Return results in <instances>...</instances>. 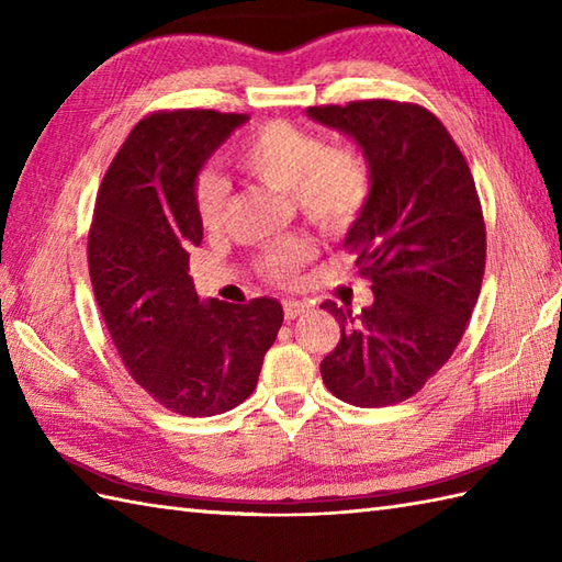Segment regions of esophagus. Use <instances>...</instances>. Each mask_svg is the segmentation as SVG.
Here are the masks:
<instances>
[{
    "mask_svg": "<svg viewBox=\"0 0 562 562\" xmlns=\"http://www.w3.org/2000/svg\"><path fill=\"white\" fill-rule=\"evenodd\" d=\"M282 308H284V318H288V321H294L296 316H302V314H306V312H308V304L290 300V302H284V304H282Z\"/></svg>",
    "mask_w": 562,
    "mask_h": 562,
    "instance_id": "obj_1",
    "label": "esophagus"
}]
</instances>
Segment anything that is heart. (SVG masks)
Segmentation results:
<instances>
[{
  "instance_id": "1",
  "label": "heart",
  "mask_w": 562,
  "mask_h": 562,
  "mask_svg": "<svg viewBox=\"0 0 562 562\" xmlns=\"http://www.w3.org/2000/svg\"><path fill=\"white\" fill-rule=\"evenodd\" d=\"M234 164L254 181L290 193L294 205L324 232L340 234L367 205L372 178L357 151L328 149L321 137L290 123H268L234 151ZM198 214L205 229L220 226L226 186L217 176L198 181ZM312 254L306 238H288L262 256V270L284 280Z\"/></svg>"
}]
</instances>
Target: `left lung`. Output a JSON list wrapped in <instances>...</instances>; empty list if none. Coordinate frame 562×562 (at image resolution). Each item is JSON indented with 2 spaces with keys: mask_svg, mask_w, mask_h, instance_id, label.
Returning <instances> with one entry per match:
<instances>
[{
  "mask_svg": "<svg viewBox=\"0 0 562 562\" xmlns=\"http://www.w3.org/2000/svg\"><path fill=\"white\" fill-rule=\"evenodd\" d=\"M362 149L372 190L345 234L374 302H324L340 342L321 376L360 408L411 398L447 364L479 302L485 224L473 176L447 127L415 103L355 101L306 109Z\"/></svg>",
  "mask_w": 562,
  "mask_h": 562,
  "instance_id": "obj_1",
  "label": "left lung"
}]
</instances>
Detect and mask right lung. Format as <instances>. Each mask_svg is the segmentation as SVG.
<instances>
[{"label": "right lung", "instance_id": "right-lung-1", "mask_svg": "<svg viewBox=\"0 0 562 562\" xmlns=\"http://www.w3.org/2000/svg\"><path fill=\"white\" fill-rule=\"evenodd\" d=\"M248 115L154 113L117 151L93 210V294L127 372L166 408L210 417L244 403L278 338L282 304L200 300L188 274L202 241L198 176Z\"/></svg>", "mask_w": 562, "mask_h": 562}]
</instances>
